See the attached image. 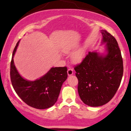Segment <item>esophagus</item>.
<instances>
[{"label": "esophagus", "instance_id": "1", "mask_svg": "<svg viewBox=\"0 0 131 131\" xmlns=\"http://www.w3.org/2000/svg\"><path fill=\"white\" fill-rule=\"evenodd\" d=\"M73 70L72 69H71V68H70V69H69L68 70V75L69 76H70V75H73Z\"/></svg>", "mask_w": 131, "mask_h": 131}]
</instances>
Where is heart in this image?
<instances>
[{
	"label": "heart",
	"instance_id": "heart-1",
	"mask_svg": "<svg viewBox=\"0 0 131 131\" xmlns=\"http://www.w3.org/2000/svg\"><path fill=\"white\" fill-rule=\"evenodd\" d=\"M84 52L82 50H80L74 53L73 56V59L75 61V62H79L81 61L83 58L84 57Z\"/></svg>",
	"mask_w": 131,
	"mask_h": 131
}]
</instances>
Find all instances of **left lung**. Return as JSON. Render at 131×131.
Segmentation results:
<instances>
[{
	"label": "left lung",
	"instance_id": "1",
	"mask_svg": "<svg viewBox=\"0 0 131 131\" xmlns=\"http://www.w3.org/2000/svg\"><path fill=\"white\" fill-rule=\"evenodd\" d=\"M101 33L107 54L103 56L89 52L81 63L74 67L80 98L93 107L104 105L113 99L123 74V59L117 41L106 30H101Z\"/></svg>",
	"mask_w": 131,
	"mask_h": 131
}]
</instances>
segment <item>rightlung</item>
<instances>
[{
  "mask_svg": "<svg viewBox=\"0 0 131 131\" xmlns=\"http://www.w3.org/2000/svg\"><path fill=\"white\" fill-rule=\"evenodd\" d=\"M20 40L13 50L10 62V77L16 93L27 105L38 109L52 106L57 101L63 83L68 78L67 67L52 68L46 75L35 81L22 77L15 66L13 57Z\"/></svg>",
  "mask_w": 131,
  "mask_h": 131,
  "instance_id": "add662e5",
  "label": "right lung"
}]
</instances>
